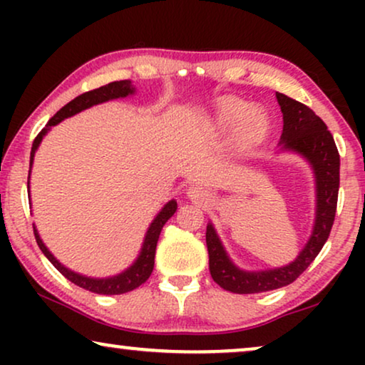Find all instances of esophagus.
<instances>
[{"mask_svg":"<svg viewBox=\"0 0 365 365\" xmlns=\"http://www.w3.org/2000/svg\"><path fill=\"white\" fill-rule=\"evenodd\" d=\"M187 196H189V199H192V201L202 202L204 199L207 197V192L204 191L202 187H189L187 189Z\"/></svg>","mask_w":365,"mask_h":365,"instance_id":"34e87169","label":"esophagus"}]
</instances>
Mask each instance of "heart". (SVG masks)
Listing matches in <instances>:
<instances>
[{"mask_svg": "<svg viewBox=\"0 0 365 365\" xmlns=\"http://www.w3.org/2000/svg\"><path fill=\"white\" fill-rule=\"evenodd\" d=\"M214 124L221 131L231 130L229 146L234 153H247L262 143L271 128L269 114L262 108H251L236 96H222L214 104Z\"/></svg>", "mask_w": 365, "mask_h": 365, "instance_id": "1", "label": "heart"}]
</instances>
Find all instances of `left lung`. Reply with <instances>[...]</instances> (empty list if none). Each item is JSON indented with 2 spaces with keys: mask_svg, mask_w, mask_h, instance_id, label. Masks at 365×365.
<instances>
[{
  "mask_svg": "<svg viewBox=\"0 0 365 365\" xmlns=\"http://www.w3.org/2000/svg\"><path fill=\"white\" fill-rule=\"evenodd\" d=\"M282 111V151L301 154L316 176V221L312 234L294 262L267 271H242L229 259L211 222L206 229L209 271L214 282L234 294H257L284 287L296 281L317 257L331 234L339 194V151L326 123L306 104L276 93Z\"/></svg>",
  "mask_w": 365,
  "mask_h": 365,
  "instance_id": "8db88e82",
  "label": "left lung"
}]
</instances>
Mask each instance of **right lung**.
Segmentation results:
<instances>
[{
  "mask_svg": "<svg viewBox=\"0 0 365 365\" xmlns=\"http://www.w3.org/2000/svg\"><path fill=\"white\" fill-rule=\"evenodd\" d=\"M134 91H136V89L133 88L131 81H129V79H123V81L109 83V84H106V86H101L98 89H93V91L79 94L78 98H74L73 101H69L66 106H63L51 119H49L46 126L41 129V133L34 138L33 148H31V156H29V168L33 166L34 153H36L38 146L41 144L43 138L46 136V133L51 129V126H56L58 123L63 121V119L71 118V116H74V114L81 113L83 109L94 106V104L106 103V101H111V99H118V98L131 96V94H134ZM29 174H31V171H29ZM28 189H29V176H28ZM28 194H29V191H28ZM176 209H178V202L173 199V201H169L166 206L159 211L158 216L154 217V221L151 222V226H149L146 236H144L141 252H139L136 261H134L133 266H129L126 271H123L121 274H116V276H113V277H103V279L88 277V276H83V274L71 271V269L64 267L63 264L48 251V247L44 246L41 237H39L36 227L33 226L34 237H36L38 246L43 251L44 256L49 259V262H51L53 266L68 279V281H71L73 284H76V286H79V287L86 289V291L96 292V294H106V296H114V294H124V292L133 291V289H136L141 286V284L146 282L149 276H151L159 234H161V229L164 224L168 222V219L171 217L174 212H176Z\"/></svg>",
  "mask_w": 365,
  "mask_h": 365,
  "instance_id": "add662e5",
  "label": "right lung"
}]
</instances>
